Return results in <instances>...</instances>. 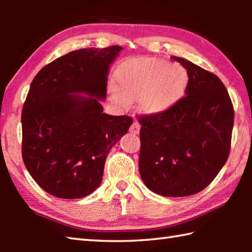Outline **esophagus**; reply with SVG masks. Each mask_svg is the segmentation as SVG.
I'll list each match as a JSON object with an SVG mask.
<instances>
[{
    "label": "esophagus",
    "mask_w": 252,
    "mask_h": 252,
    "mask_svg": "<svg viewBox=\"0 0 252 252\" xmlns=\"http://www.w3.org/2000/svg\"><path fill=\"white\" fill-rule=\"evenodd\" d=\"M140 127H141V126H140V123L135 120V121H133V123H132L131 126H130V132H131V133L138 134L139 131H140Z\"/></svg>",
    "instance_id": "obj_1"
}]
</instances>
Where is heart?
<instances>
[{"label":"heart","mask_w":252,"mask_h":252,"mask_svg":"<svg viewBox=\"0 0 252 252\" xmlns=\"http://www.w3.org/2000/svg\"><path fill=\"white\" fill-rule=\"evenodd\" d=\"M117 79L121 92L114 91V97L120 103L140 97L144 111L158 113L176 103L185 90L188 74L178 63L147 58L126 62L118 70Z\"/></svg>","instance_id":"b5f03b06"}]
</instances>
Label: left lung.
Segmentation results:
<instances>
[{
    "label": "left lung",
    "mask_w": 252,
    "mask_h": 252,
    "mask_svg": "<svg viewBox=\"0 0 252 252\" xmlns=\"http://www.w3.org/2000/svg\"><path fill=\"white\" fill-rule=\"evenodd\" d=\"M172 59L187 70L186 95L162 112L138 117L139 170L153 192L187 197L210 185L228 160L234 111L218 76Z\"/></svg>",
    "instance_id": "8db88e82"
}]
</instances>
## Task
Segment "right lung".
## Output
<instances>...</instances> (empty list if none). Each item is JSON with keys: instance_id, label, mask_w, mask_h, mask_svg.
<instances>
[{"instance_id": "add662e5", "label": "right lung", "mask_w": 252, "mask_h": 252, "mask_svg": "<svg viewBox=\"0 0 252 252\" xmlns=\"http://www.w3.org/2000/svg\"><path fill=\"white\" fill-rule=\"evenodd\" d=\"M120 45L81 49L54 60L33 79L22 109V158L46 192L61 199L92 193L106 156L133 119L103 113L109 65ZM85 93L90 97L72 95Z\"/></svg>"}]
</instances>
